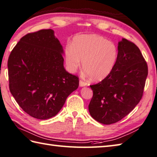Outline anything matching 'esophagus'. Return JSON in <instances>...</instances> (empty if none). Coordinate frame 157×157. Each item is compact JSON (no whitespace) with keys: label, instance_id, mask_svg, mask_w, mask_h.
<instances>
[{"label":"esophagus","instance_id":"34e87169","mask_svg":"<svg viewBox=\"0 0 157 157\" xmlns=\"http://www.w3.org/2000/svg\"><path fill=\"white\" fill-rule=\"evenodd\" d=\"M79 86H80L81 87L86 86H87V83H86V82L83 81V80H80V81H79Z\"/></svg>","mask_w":157,"mask_h":157}]
</instances>
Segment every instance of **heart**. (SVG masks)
<instances>
[{
    "instance_id": "heart-1",
    "label": "heart",
    "mask_w": 157,
    "mask_h": 157,
    "mask_svg": "<svg viewBox=\"0 0 157 157\" xmlns=\"http://www.w3.org/2000/svg\"><path fill=\"white\" fill-rule=\"evenodd\" d=\"M65 63L73 73L83 60L85 72L92 81H100L110 74L118 59L117 46L107 38L96 34L81 35L74 38L72 45L66 46Z\"/></svg>"
}]
</instances>
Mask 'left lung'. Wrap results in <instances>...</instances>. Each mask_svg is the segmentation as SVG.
<instances>
[{"label":"left lung","instance_id":"left-lung-1","mask_svg":"<svg viewBox=\"0 0 157 157\" xmlns=\"http://www.w3.org/2000/svg\"><path fill=\"white\" fill-rule=\"evenodd\" d=\"M147 65L135 44L122 38L112 72L100 83L92 85L90 114L97 121L109 125L121 120L141 99L147 76Z\"/></svg>","mask_w":157,"mask_h":157}]
</instances>
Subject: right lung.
<instances>
[{"label":"right lung","mask_w":157,"mask_h":157,"mask_svg":"<svg viewBox=\"0 0 157 157\" xmlns=\"http://www.w3.org/2000/svg\"><path fill=\"white\" fill-rule=\"evenodd\" d=\"M63 49L51 29L29 33L21 38L8 59L11 94L29 116L45 120L61 109L78 78L63 66Z\"/></svg>","instance_id":"obj_1"}]
</instances>
